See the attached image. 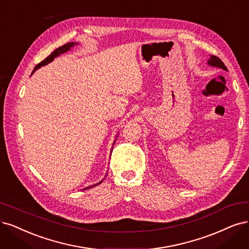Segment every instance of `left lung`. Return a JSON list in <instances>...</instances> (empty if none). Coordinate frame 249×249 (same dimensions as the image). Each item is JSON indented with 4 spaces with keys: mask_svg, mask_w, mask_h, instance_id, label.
Returning a JSON list of instances; mask_svg holds the SVG:
<instances>
[{
    "mask_svg": "<svg viewBox=\"0 0 249 249\" xmlns=\"http://www.w3.org/2000/svg\"><path fill=\"white\" fill-rule=\"evenodd\" d=\"M208 65L209 66H212V67H217V68H220V69H222V70H228L227 69V67L225 66V64L222 63V61L221 59L219 58V57H217V56H215V55H211L210 56V58H209V61H208Z\"/></svg>",
    "mask_w": 249,
    "mask_h": 249,
    "instance_id": "left-lung-1",
    "label": "left lung"
}]
</instances>
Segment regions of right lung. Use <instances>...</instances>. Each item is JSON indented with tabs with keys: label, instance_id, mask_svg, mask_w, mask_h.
Instances as JSON below:
<instances>
[{
	"label": "right lung",
	"instance_id": "1",
	"mask_svg": "<svg viewBox=\"0 0 249 249\" xmlns=\"http://www.w3.org/2000/svg\"><path fill=\"white\" fill-rule=\"evenodd\" d=\"M74 45H77V43H74V42H69V43H67V44H65V45H63V46H61V47H58V48H56L53 53L51 54H49L44 61H42L41 63H39L36 67H35V69H34V71H33V73L35 72L37 69H39V68H41L42 66H45V65H47V64H49L50 62H53V59H54V57H56V56H58L59 54H62V53H67V51H69L70 49H71V47H73ZM32 73V74H33ZM102 181H100L99 183H97V184H93V185H90V186H89V187H87L85 188V190H88V188H90V187H93V186H96V185H98V184H100Z\"/></svg>",
	"mask_w": 249,
	"mask_h": 249
}]
</instances>
